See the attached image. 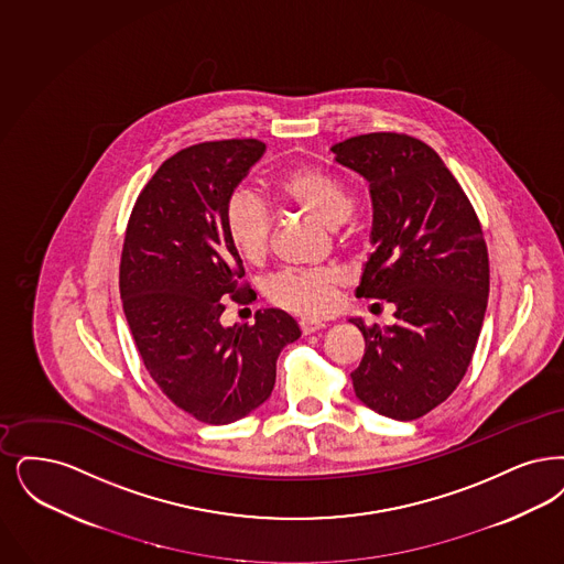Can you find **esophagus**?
<instances>
[{
    "label": "esophagus",
    "instance_id": "1",
    "mask_svg": "<svg viewBox=\"0 0 564 564\" xmlns=\"http://www.w3.org/2000/svg\"><path fill=\"white\" fill-rule=\"evenodd\" d=\"M300 329H302L304 336H311V334H315V332L325 329V323H323V321H315V318H302V321H300Z\"/></svg>",
    "mask_w": 564,
    "mask_h": 564
}]
</instances>
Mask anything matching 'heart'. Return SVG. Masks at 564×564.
<instances>
[{"label": "heart", "mask_w": 564, "mask_h": 564, "mask_svg": "<svg viewBox=\"0 0 564 564\" xmlns=\"http://www.w3.org/2000/svg\"><path fill=\"white\" fill-rule=\"evenodd\" d=\"M274 195L325 226H338L352 209L344 182L311 165L293 167L279 176ZM225 223L226 235L237 253L248 262H260L269 248L271 230V218L262 203L248 191L232 193L226 203ZM344 281V272L338 269L285 271L272 279L269 297L297 315H329L338 306Z\"/></svg>", "instance_id": "heart-1"}]
</instances>
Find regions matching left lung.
Listing matches in <instances>:
<instances>
[{"mask_svg": "<svg viewBox=\"0 0 564 564\" xmlns=\"http://www.w3.org/2000/svg\"><path fill=\"white\" fill-rule=\"evenodd\" d=\"M332 153L369 182L373 205L376 251L357 295L397 308L386 329L350 318L365 338L355 394L380 415L417 420L449 399L473 361L489 297L482 228L443 159L413 135H355Z\"/></svg>", "mask_w": 564, "mask_h": 564, "instance_id": "left-lung-1", "label": "left lung"}]
</instances>
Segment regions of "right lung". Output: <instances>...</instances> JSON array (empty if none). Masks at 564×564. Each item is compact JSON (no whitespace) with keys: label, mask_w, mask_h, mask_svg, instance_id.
<instances>
[{"label":"right lung","mask_w":564,"mask_h":564,"mask_svg":"<svg viewBox=\"0 0 564 564\" xmlns=\"http://www.w3.org/2000/svg\"><path fill=\"white\" fill-rule=\"evenodd\" d=\"M256 138L182 149L135 199L119 292L135 348L161 392L203 424H230L271 397L281 350L300 338L279 308L225 327L228 297L249 304L241 256L226 235V203L264 155Z\"/></svg>","instance_id":"obj_1"}]
</instances>
